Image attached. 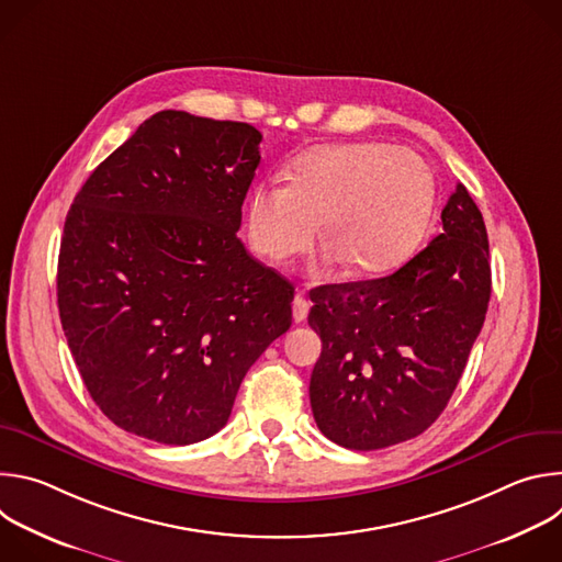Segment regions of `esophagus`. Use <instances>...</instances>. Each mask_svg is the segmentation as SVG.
<instances>
[{"mask_svg": "<svg viewBox=\"0 0 562 562\" xmlns=\"http://www.w3.org/2000/svg\"><path fill=\"white\" fill-rule=\"evenodd\" d=\"M308 315V300L302 293H295L293 297V319L295 323H304Z\"/></svg>", "mask_w": 562, "mask_h": 562, "instance_id": "esophagus-1", "label": "esophagus"}]
</instances>
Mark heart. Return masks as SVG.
Listing matches in <instances>:
<instances>
[{
	"label": "heart",
	"mask_w": 562,
	"mask_h": 562,
	"mask_svg": "<svg viewBox=\"0 0 562 562\" xmlns=\"http://www.w3.org/2000/svg\"><path fill=\"white\" fill-rule=\"evenodd\" d=\"M434 204L436 180L418 153L384 142L325 144L295 159L289 184L251 191L247 226L258 254L286 262L313 247L325 220L329 258L378 276L412 258Z\"/></svg>",
	"instance_id": "obj_1"
}]
</instances>
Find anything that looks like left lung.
<instances>
[{"label":"left lung","instance_id":"1","mask_svg":"<svg viewBox=\"0 0 562 562\" xmlns=\"http://www.w3.org/2000/svg\"><path fill=\"white\" fill-rule=\"evenodd\" d=\"M440 220V235L395 273L308 293V325L323 340L311 409L340 447L373 451L429 429L483 329L492 295L483 213L458 184Z\"/></svg>","mask_w":562,"mask_h":562}]
</instances>
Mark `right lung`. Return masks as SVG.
Wrapping results in <instances>:
<instances>
[{
    "instance_id": "obj_1",
    "label": "right lung",
    "mask_w": 562,
    "mask_h": 562,
    "mask_svg": "<svg viewBox=\"0 0 562 562\" xmlns=\"http://www.w3.org/2000/svg\"><path fill=\"white\" fill-rule=\"evenodd\" d=\"M262 133L159 111L91 173L64 222L57 306L102 414L162 445L217 434L289 331L293 284L239 243Z\"/></svg>"
}]
</instances>
